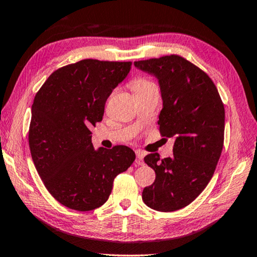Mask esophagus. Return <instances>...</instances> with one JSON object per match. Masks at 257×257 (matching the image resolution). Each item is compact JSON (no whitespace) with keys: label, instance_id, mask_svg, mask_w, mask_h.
Wrapping results in <instances>:
<instances>
[{"label":"esophagus","instance_id":"1","mask_svg":"<svg viewBox=\"0 0 257 257\" xmlns=\"http://www.w3.org/2000/svg\"><path fill=\"white\" fill-rule=\"evenodd\" d=\"M136 154H137L136 163L138 166H143L144 165V153L141 151H136Z\"/></svg>","mask_w":257,"mask_h":257}]
</instances>
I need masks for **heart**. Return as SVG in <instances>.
I'll return each mask as SVG.
<instances>
[{
  "mask_svg": "<svg viewBox=\"0 0 257 257\" xmlns=\"http://www.w3.org/2000/svg\"><path fill=\"white\" fill-rule=\"evenodd\" d=\"M131 88L135 91V94H139V92L146 91L148 89L156 88V85L153 81L148 80L146 77H137V79L131 81Z\"/></svg>",
  "mask_w": 257,
  "mask_h": 257,
  "instance_id": "obj_1",
  "label": "heart"
}]
</instances>
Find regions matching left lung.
I'll return each mask as SVG.
<instances>
[{"instance_id": "obj_1", "label": "left lung", "mask_w": 257, "mask_h": 257, "mask_svg": "<svg viewBox=\"0 0 257 257\" xmlns=\"http://www.w3.org/2000/svg\"><path fill=\"white\" fill-rule=\"evenodd\" d=\"M135 66L158 79L163 105L160 133L175 139L170 158L145 156L155 181L144 189L143 200L156 211L183 209L213 176L224 146V104L209 75L180 55L136 61Z\"/></svg>"}]
</instances>
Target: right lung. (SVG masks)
Returning a JSON list of instances; mask_svg holds the SVG:
<instances>
[{
    "label": "right lung",
    "mask_w": 257,
    "mask_h": 257,
    "mask_svg": "<svg viewBox=\"0 0 257 257\" xmlns=\"http://www.w3.org/2000/svg\"><path fill=\"white\" fill-rule=\"evenodd\" d=\"M131 65L85 59L55 70L37 92L29 130L31 156L48 192L69 209L102 206L114 177L136 160L122 145L95 150L90 132Z\"/></svg>",
    "instance_id": "add662e5"
}]
</instances>
